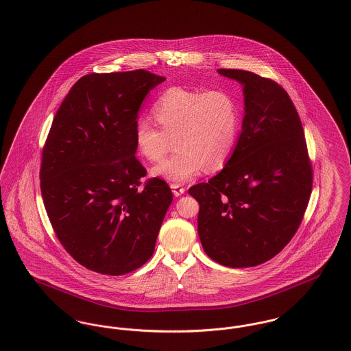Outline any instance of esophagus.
<instances>
[{
	"label": "esophagus",
	"instance_id": "esophagus-1",
	"mask_svg": "<svg viewBox=\"0 0 351 351\" xmlns=\"http://www.w3.org/2000/svg\"><path fill=\"white\" fill-rule=\"evenodd\" d=\"M171 188H172V192H173L175 196H180V195H183L184 192H185V188L182 186L180 184L172 183L171 184Z\"/></svg>",
	"mask_w": 351,
	"mask_h": 351
}]
</instances>
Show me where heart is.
Segmentation results:
<instances>
[{"label": "heart", "instance_id": "obj_1", "mask_svg": "<svg viewBox=\"0 0 351 351\" xmlns=\"http://www.w3.org/2000/svg\"><path fill=\"white\" fill-rule=\"evenodd\" d=\"M151 113L160 125L141 118L134 142L149 162H160L173 146L178 151L152 169L155 176L173 183L223 167L233 154L239 132V108L225 89L200 90L169 86L154 101Z\"/></svg>", "mask_w": 351, "mask_h": 351}]
</instances>
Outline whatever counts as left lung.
Listing matches in <instances>:
<instances>
[{"label": "left lung", "instance_id": "obj_1", "mask_svg": "<svg viewBox=\"0 0 351 351\" xmlns=\"http://www.w3.org/2000/svg\"><path fill=\"white\" fill-rule=\"evenodd\" d=\"M243 85L245 117L232 158L208 183L189 188L209 258L254 267L296 234L312 193L313 169L299 113L280 84L243 69H218Z\"/></svg>", "mask_w": 351, "mask_h": 351}]
</instances>
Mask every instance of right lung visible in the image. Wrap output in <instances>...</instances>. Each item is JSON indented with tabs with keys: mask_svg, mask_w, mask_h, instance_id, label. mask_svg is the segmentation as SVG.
Listing matches in <instances>:
<instances>
[{
	"mask_svg": "<svg viewBox=\"0 0 351 351\" xmlns=\"http://www.w3.org/2000/svg\"><path fill=\"white\" fill-rule=\"evenodd\" d=\"M165 77L145 69L90 73L59 106L42 150L40 192L58 239L82 266L125 275L143 266L172 192L135 158L141 104Z\"/></svg>",
	"mask_w": 351,
	"mask_h": 351,
	"instance_id": "add662e5",
	"label": "right lung"
}]
</instances>
